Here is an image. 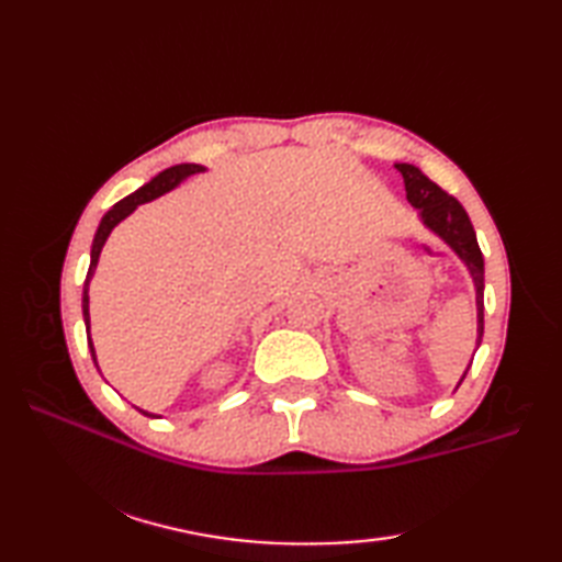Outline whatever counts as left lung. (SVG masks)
I'll list each match as a JSON object with an SVG mask.
<instances>
[{
    "instance_id": "8db88e82",
    "label": "left lung",
    "mask_w": 562,
    "mask_h": 562,
    "mask_svg": "<svg viewBox=\"0 0 562 562\" xmlns=\"http://www.w3.org/2000/svg\"><path fill=\"white\" fill-rule=\"evenodd\" d=\"M403 176L405 183V198H408L411 205L420 214L423 224L429 232L437 234L441 241H445L453 254H457L465 270L473 278L475 284V308H479V338H475V350L483 340V288H485V268H483V254L479 248V238H475L473 224L469 214L461 207V202L445 193L437 183L429 181V178L417 169L413 164H393ZM469 372V369H465ZM465 372L461 381L465 379ZM459 381V384H461ZM459 389V386H457Z\"/></svg>"
}]
</instances>
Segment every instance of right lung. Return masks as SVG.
<instances>
[{
  "instance_id": "obj_1",
  "label": "right lung",
  "mask_w": 562,
  "mask_h": 562,
  "mask_svg": "<svg viewBox=\"0 0 562 562\" xmlns=\"http://www.w3.org/2000/svg\"><path fill=\"white\" fill-rule=\"evenodd\" d=\"M202 171H205V166H200V164L171 166V169H166L159 176H154L149 183L137 188L133 195H127L121 202H115V205L103 214V220H101L99 229H97V236H93V244H91V262H89L87 280H83V294H81V312H83V324H87V338H89V350H91L93 362H97V350H93L91 333H89V324H91V321H89V282L93 278V270H97V266H99V256H101V248L105 244V238L111 236V232L115 229L117 224H121L125 217H130V214L137 210V205H145V202H149V200H157L159 195L169 193V190H173L176 186H181L188 176H195V173H202ZM97 369H99V362H97ZM139 413H145L147 417H159V415L147 413V411H139Z\"/></svg>"
}]
</instances>
